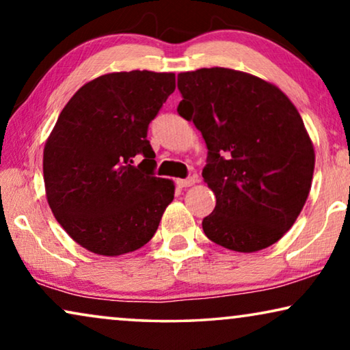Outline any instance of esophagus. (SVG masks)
I'll use <instances>...</instances> for the list:
<instances>
[{
  "label": "esophagus",
  "mask_w": 350,
  "mask_h": 350,
  "mask_svg": "<svg viewBox=\"0 0 350 350\" xmlns=\"http://www.w3.org/2000/svg\"><path fill=\"white\" fill-rule=\"evenodd\" d=\"M196 183V178L194 176H191V178H183V180H176V186L178 188H189V186H193Z\"/></svg>",
  "instance_id": "esophagus-1"
}]
</instances>
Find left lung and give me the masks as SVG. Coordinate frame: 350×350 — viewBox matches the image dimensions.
Instances as JSON below:
<instances>
[{
    "instance_id": "left-lung-1",
    "label": "left lung",
    "mask_w": 350,
    "mask_h": 350,
    "mask_svg": "<svg viewBox=\"0 0 350 350\" xmlns=\"http://www.w3.org/2000/svg\"><path fill=\"white\" fill-rule=\"evenodd\" d=\"M178 114L202 133V176L217 205L204 218L210 241L252 253L293 226L312 185L315 152L290 98L267 81L231 68L178 75Z\"/></svg>"
}]
</instances>
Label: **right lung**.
Returning <instances> with one entry per match:
<instances>
[{"mask_svg":"<svg viewBox=\"0 0 350 350\" xmlns=\"http://www.w3.org/2000/svg\"><path fill=\"white\" fill-rule=\"evenodd\" d=\"M175 90L174 73L98 76L62 109L44 146L46 198L57 221L85 250L103 256L151 241L175 194L154 176L148 126ZM144 161H133L138 154Z\"/></svg>","mask_w":350,"mask_h":350,"instance_id":"obj_1","label":"right lung"}]
</instances>
